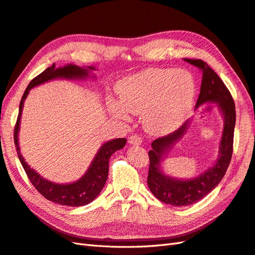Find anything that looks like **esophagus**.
<instances>
[{
  "label": "esophagus",
  "instance_id": "34e87169",
  "mask_svg": "<svg viewBox=\"0 0 255 255\" xmlns=\"http://www.w3.org/2000/svg\"><path fill=\"white\" fill-rule=\"evenodd\" d=\"M128 142L131 145H141L142 144V137L137 134H132L128 139Z\"/></svg>",
  "mask_w": 255,
  "mask_h": 255
}]
</instances>
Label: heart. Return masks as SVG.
Listing matches in <instances>:
<instances>
[{
    "label": "heart",
    "instance_id": "obj_1",
    "mask_svg": "<svg viewBox=\"0 0 255 255\" xmlns=\"http://www.w3.org/2000/svg\"><path fill=\"white\" fill-rule=\"evenodd\" d=\"M120 104L109 101L116 118L142 114L148 132L164 135L184 124L193 107L196 83L190 72L174 68H148L123 79L118 85Z\"/></svg>",
    "mask_w": 255,
    "mask_h": 255
}]
</instances>
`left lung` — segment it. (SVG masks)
<instances>
[{
    "mask_svg": "<svg viewBox=\"0 0 255 255\" xmlns=\"http://www.w3.org/2000/svg\"><path fill=\"white\" fill-rule=\"evenodd\" d=\"M185 61L198 67L203 72L201 91L195 108L209 103L217 104L224 118V126L219 155L215 165L192 179L186 180L166 176L160 166L166 151H169L173 145L185 134L189 124L188 121L174 132L152 141V148L148 151L149 169L147 185L151 193L159 201L172 206L191 205L202 200L220 183L232 159L236 122L234 100L220 77L204 61L190 59H185Z\"/></svg>",
    "mask_w": 255,
    "mask_h": 255,
    "instance_id": "left-lung-1",
    "label": "left lung"
}]
</instances>
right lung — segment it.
I'll list each match as a JSON object with an SVG mask.
<instances>
[{
    "mask_svg": "<svg viewBox=\"0 0 255 255\" xmlns=\"http://www.w3.org/2000/svg\"><path fill=\"white\" fill-rule=\"evenodd\" d=\"M95 67L87 66V68L79 67L76 65H66L64 67L55 68V64L43 70L40 75L34 78L30 84L27 85L26 90L23 94L19 106V114L16 126L13 131V141L16 146L17 154L21 164L26 173L28 179L31 180L32 185L37 189V191L45 198L51 202L57 203L61 205L66 206H84L89 203L95 200L97 195L103 190L106 184L109 173V161L112 154L116 150L122 149L127 142L125 137L114 139L105 143L101 146L91 163L89 170L86 171L84 175L79 180L71 184H55L49 181L46 178L41 177L38 173H36L33 169L30 168L20 152L19 142H18V132L20 128V119L22 114V109L24 105V100L28 95V92L34 86H37L41 83H45L50 80L63 78V79H85L89 77V72L94 70Z\"/></svg>",
    "mask_w": 255,
    "mask_h": 255,
    "instance_id": "add662e5",
    "label": "right lung"
}]
</instances>
